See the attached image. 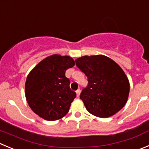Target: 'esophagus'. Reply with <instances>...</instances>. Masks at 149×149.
<instances>
[{
    "mask_svg": "<svg viewBox=\"0 0 149 149\" xmlns=\"http://www.w3.org/2000/svg\"><path fill=\"white\" fill-rule=\"evenodd\" d=\"M76 96L79 98V95H80V93H81V90H80V89H78V90L76 91Z\"/></svg>",
    "mask_w": 149,
    "mask_h": 149,
    "instance_id": "1",
    "label": "esophagus"
}]
</instances>
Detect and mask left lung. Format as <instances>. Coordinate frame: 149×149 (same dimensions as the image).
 I'll return each instance as SVG.
<instances>
[{"label": "left lung", "mask_w": 149, "mask_h": 149, "mask_svg": "<svg viewBox=\"0 0 149 149\" xmlns=\"http://www.w3.org/2000/svg\"><path fill=\"white\" fill-rule=\"evenodd\" d=\"M75 61L88 79L80 95L87 110L102 118L120 111L127 102L130 84L119 65L104 55L83 56Z\"/></svg>", "instance_id": "1"}]
</instances>
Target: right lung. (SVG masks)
I'll use <instances>...</instances> for the list:
<instances>
[{"instance_id":"add662e5","label":"right lung","mask_w":149,"mask_h":149,"mask_svg":"<svg viewBox=\"0 0 149 149\" xmlns=\"http://www.w3.org/2000/svg\"><path fill=\"white\" fill-rule=\"evenodd\" d=\"M75 65L69 56L53 54L39 62L26 78L25 95L31 110L46 120L67 115L76 94L70 88L65 71Z\"/></svg>"}]
</instances>
